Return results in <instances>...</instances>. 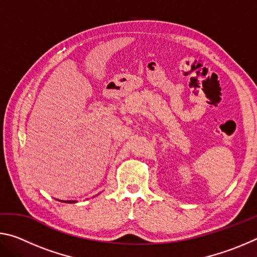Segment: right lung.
<instances>
[{"mask_svg": "<svg viewBox=\"0 0 257 257\" xmlns=\"http://www.w3.org/2000/svg\"><path fill=\"white\" fill-rule=\"evenodd\" d=\"M60 202H66V203H77V201H60Z\"/></svg>", "mask_w": 257, "mask_h": 257, "instance_id": "right-lung-1", "label": "right lung"}]
</instances>
